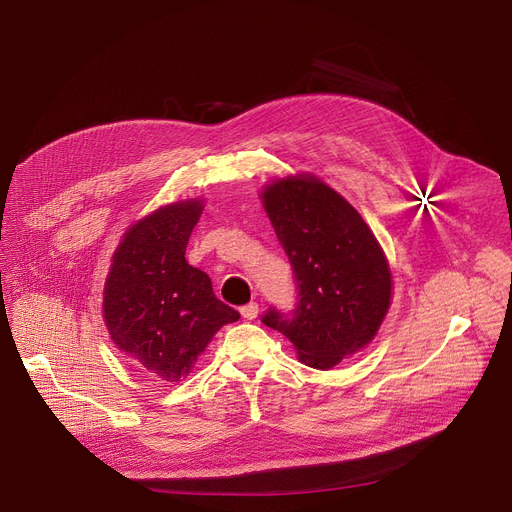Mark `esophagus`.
I'll list each match as a JSON object with an SVG mask.
<instances>
[{"label":"esophagus","mask_w":512,"mask_h":512,"mask_svg":"<svg viewBox=\"0 0 512 512\" xmlns=\"http://www.w3.org/2000/svg\"><path fill=\"white\" fill-rule=\"evenodd\" d=\"M257 314H259V306H257V302H251V304H247V306H243V308H241V316H243L245 320H255V318H257Z\"/></svg>","instance_id":"34e87169"}]
</instances>
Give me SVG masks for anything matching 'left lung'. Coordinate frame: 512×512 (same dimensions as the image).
<instances>
[{
  "label": "left lung",
  "instance_id": "obj_1",
  "mask_svg": "<svg viewBox=\"0 0 512 512\" xmlns=\"http://www.w3.org/2000/svg\"><path fill=\"white\" fill-rule=\"evenodd\" d=\"M259 198L300 289L294 316L271 308L263 324L328 371L377 336L393 298L389 261L358 210L314 174L275 178Z\"/></svg>",
  "mask_w": 512,
  "mask_h": 512
}]
</instances>
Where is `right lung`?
<instances>
[{"label": "right lung", "mask_w": 512, "mask_h": 512, "mask_svg": "<svg viewBox=\"0 0 512 512\" xmlns=\"http://www.w3.org/2000/svg\"><path fill=\"white\" fill-rule=\"evenodd\" d=\"M202 208V198H188L139 218L123 233L103 289L115 346L139 371L168 383L186 379L212 336L239 320L184 257Z\"/></svg>", "instance_id": "1"}]
</instances>
